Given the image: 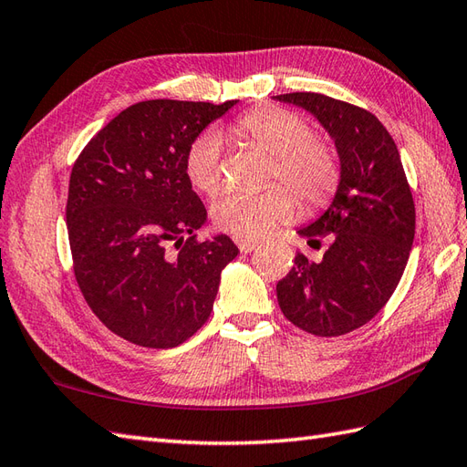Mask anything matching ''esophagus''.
<instances>
[{
  "instance_id": "34e87169",
  "label": "esophagus",
  "mask_w": 467,
  "mask_h": 467,
  "mask_svg": "<svg viewBox=\"0 0 467 467\" xmlns=\"http://www.w3.org/2000/svg\"><path fill=\"white\" fill-rule=\"evenodd\" d=\"M236 246L241 253H253L258 246L256 241H246V238H236Z\"/></svg>"
}]
</instances>
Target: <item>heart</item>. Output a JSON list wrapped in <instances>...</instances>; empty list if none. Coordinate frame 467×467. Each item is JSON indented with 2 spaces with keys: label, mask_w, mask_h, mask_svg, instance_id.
<instances>
[{
  "label": "heart",
  "mask_w": 467,
  "mask_h": 467,
  "mask_svg": "<svg viewBox=\"0 0 467 467\" xmlns=\"http://www.w3.org/2000/svg\"><path fill=\"white\" fill-rule=\"evenodd\" d=\"M236 135L273 157L270 179L290 183L310 207L328 202L340 182V159L327 140L314 137L306 117L283 107L248 111L236 119ZM184 172L199 192L214 194L223 184V139L209 129L192 139L184 155ZM290 186V187H291ZM289 187V188H290ZM283 182L254 192L233 191L213 204V223L236 238H256L290 219L296 197Z\"/></svg>",
  "instance_id": "1"
}]
</instances>
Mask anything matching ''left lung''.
Returning <instances> with one entry per match:
<instances>
[{
    "mask_svg": "<svg viewBox=\"0 0 467 467\" xmlns=\"http://www.w3.org/2000/svg\"><path fill=\"white\" fill-rule=\"evenodd\" d=\"M276 99L318 119L342 167L328 211L298 231L310 241L327 236V253L320 263L296 254L276 285L278 306L314 336L348 334L386 306L404 275L416 234L414 199L394 139L376 115L322 93H285Z\"/></svg>",
    "mask_w": 467,
    "mask_h": 467,
    "instance_id": "obj_1",
    "label": "left lung"
}]
</instances>
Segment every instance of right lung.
<instances>
[{
  "mask_svg": "<svg viewBox=\"0 0 467 467\" xmlns=\"http://www.w3.org/2000/svg\"><path fill=\"white\" fill-rule=\"evenodd\" d=\"M236 101L150 99L111 119L73 162L67 234L75 280L93 314L121 338L172 348L209 320L223 268L238 254L207 223L184 155Z\"/></svg>",
  "mask_w": 467,
  "mask_h": 467,
  "instance_id": "right-lung-1",
  "label": "right lung"
}]
</instances>
